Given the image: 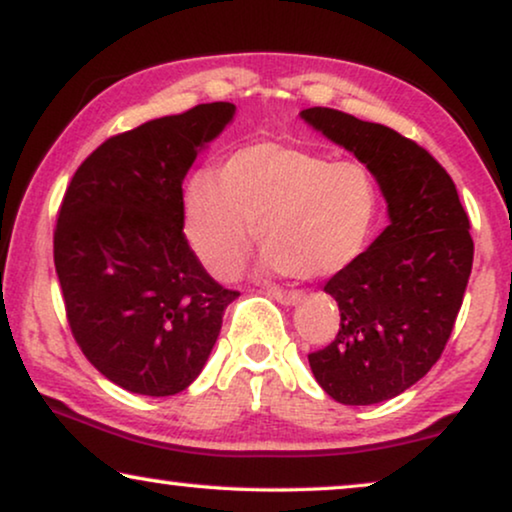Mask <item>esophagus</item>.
<instances>
[{"mask_svg":"<svg viewBox=\"0 0 512 512\" xmlns=\"http://www.w3.org/2000/svg\"><path fill=\"white\" fill-rule=\"evenodd\" d=\"M272 298L277 300V303H282V305H296V303H300V300H303V291H282V289H270L268 291Z\"/></svg>","mask_w":512,"mask_h":512,"instance_id":"1","label":"esophagus"}]
</instances>
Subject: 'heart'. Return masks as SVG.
Wrapping results in <instances>:
<instances>
[{"mask_svg":"<svg viewBox=\"0 0 512 512\" xmlns=\"http://www.w3.org/2000/svg\"><path fill=\"white\" fill-rule=\"evenodd\" d=\"M377 214L380 188L359 160L275 142L240 149L219 181L200 174L186 191L188 242L216 277L242 268L256 235L265 272L338 275L366 251Z\"/></svg>","mask_w":512,"mask_h":512,"instance_id":"1","label":"heart"}]
</instances>
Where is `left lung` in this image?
<instances>
[{"label": "left lung", "mask_w": 512, "mask_h": 512, "mask_svg": "<svg viewBox=\"0 0 512 512\" xmlns=\"http://www.w3.org/2000/svg\"><path fill=\"white\" fill-rule=\"evenodd\" d=\"M300 116L375 174L389 209L382 235L326 282L340 328L307 359L338 403L389 401L422 380L450 340L473 268L471 223L452 177L417 142L338 109Z\"/></svg>", "instance_id": "obj_1"}]
</instances>
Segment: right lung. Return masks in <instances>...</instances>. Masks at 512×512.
I'll return each instance as SVG.
<instances>
[{"label": "right lung", "instance_id": "right-lung-1", "mask_svg": "<svg viewBox=\"0 0 512 512\" xmlns=\"http://www.w3.org/2000/svg\"><path fill=\"white\" fill-rule=\"evenodd\" d=\"M233 114L230 102L198 104L109 137L62 198L53 258L69 328L83 356L132 394L184 391L240 296L188 244L181 188Z\"/></svg>", "mask_w": 512, "mask_h": 512}]
</instances>
